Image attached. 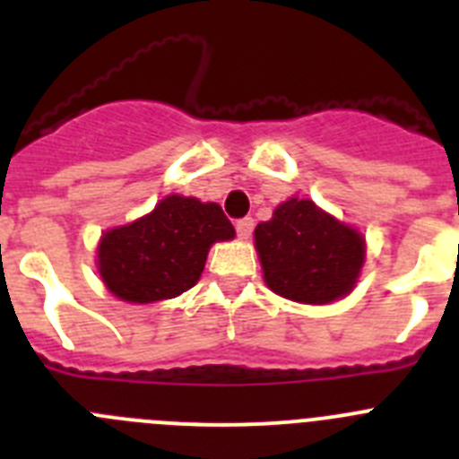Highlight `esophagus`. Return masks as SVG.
Wrapping results in <instances>:
<instances>
[{
	"instance_id": "esophagus-1",
	"label": "esophagus",
	"mask_w": 459,
	"mask_h": 459,
	"mask_svg": "<svg viewBox=\"0 0 459 459\" xmlns=\"http://www.w3.org/2000/svg\"><path fill=\"white\" fill-rule=\"evenodd\" d=\"M237 234L238 238H250V234H253L255 230V221L253 218H241V221H237Z\"/></svg>"
}]
</instances>
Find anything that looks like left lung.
I'll list each match as a JSON object with an SVG mask.
<instances>
[{"mask_svg": "<svg viewBox=\"0 0 459 459\" xmlns=\"http://www.w3.org/2000/svg\"><path fill=\"white\" fill-rule=\"evenodd\" d=\"M266 285L299 303H331L350 294L366 246L356 230L324 213L310 200L282 202L255 230Z\"/></svg>", "mask_w": 459, "mask_h": 459, "instance_id": "8db88e82", "label": "left lung"}]
</instances>
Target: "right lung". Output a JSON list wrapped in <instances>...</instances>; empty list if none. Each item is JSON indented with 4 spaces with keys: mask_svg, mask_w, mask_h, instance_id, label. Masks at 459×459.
Returning a JSON list of instances; mask_svg holds the SVG:
<instances>
[{
    "mask_svg": "<svg viewBox=\"0 0 459 459\" xmlns=\"http://www.w3.org/2000/svg\"><path fill=\"white\" fill-rule=\"evenodd\" d=\"M232 237L234 227L221 206L169 195L149 216L103 234L100 278L124 301L174 299L200 280L211 243Z\"/></svg>",
    "mask_w": 459,
    "mask_h": 459,
    "instance_id": "add662e5",
    "label": "right lung"
}]
</instances>
